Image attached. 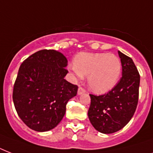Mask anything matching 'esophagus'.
Wrapping results in <instances>:
<instances>
[{
  "label": "esophagus",
  "mask_w": 153,
  "mask_h": 153,
  "mask_svg": "<svg viewBox=\"0 0 153 153\" xmlns=\"http://www.w3.org/2000/svg\"><path fill=\"white\" fill-rule=\"evenodd\" d=\"M85 93V90L82 87H79L78 89V95H81V94H83Z\"/></svg>",
  "instance_id": "1"
}]
</instances>
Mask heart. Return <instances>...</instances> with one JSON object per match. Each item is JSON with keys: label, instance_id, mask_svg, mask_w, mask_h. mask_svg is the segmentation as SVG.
<instances>
[{"label": "heart", "instance_id": "1", "mask_svg": "<svg viewBox=\"0 0 153 153\" xmlns=\"http://www.w3.org/2000/svg\"><path fill=\"white\" fill-rule=\"evenodd\" d=\"M74 64L70 69L82 79L87 77L89 88L96 94H105L114 88L121 74V62L118 57L106 53H79Z\"/></svg>", "mask_w": 153, "mask_h": 153}]
</instances>
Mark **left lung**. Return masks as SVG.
I'll return each instance as SVG.
<instances>
[{"label": "left lung", "instance_id": "obj_1", "mask_svg": "<svg viewBox=\"0 0 153 153\" xmlns=\"http://www.w3.org/2000/svg\"><path fill=\"white\" fill-rule=\"evenodd\" d=\"M122 77L114 89L103 95L91 96L89 120L96 130L105 134L117 132L135 113L139 97L140 74L133 59L118 51Z\"/></svg>", "mask_w": 153, "mask_h": 153}]
</instances>
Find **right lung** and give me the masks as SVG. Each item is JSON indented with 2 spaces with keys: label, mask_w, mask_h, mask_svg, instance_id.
Masks as SVG:
<instances>
[{
  "label": "right lung",
  "mask_w": 153,
  "mask_h": 153,
  "mask_svg": "<svg viewBox=\"0 0 153 153\" xmlns=\"http://www.w3.org/2000/svg\"><path fill=\"white\" fill-rule=\"evenodd\" d=\"M67 66V58L55 50L37 51L20 65L13 99L18 115L30 128L46 132L62 121L67 102L78 91V86L64 79Z\"/></svg>",
  "instance_id": "1"
}]
</instances>
